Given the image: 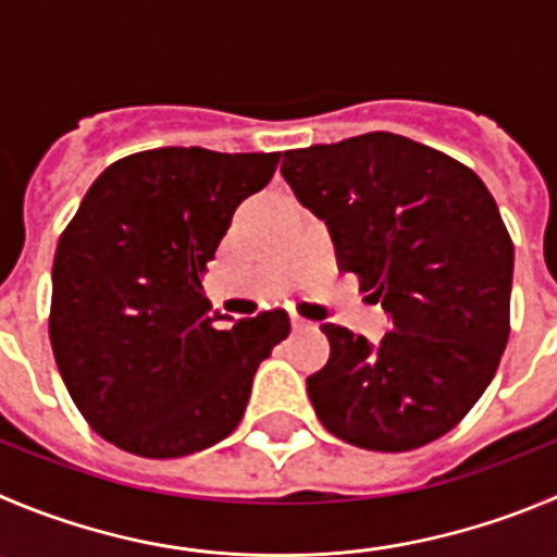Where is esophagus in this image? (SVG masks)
<instances>
[{
	"label": "esophagus",
	"mask_w": 557,
	"mask_h": 557,
	"mask_svg": "<svg viewBox=\"0 0 557 557\" xmlns=\"http://www.w3.org/2000/svg\"><path fill=\"white\" fill-rule=\"evenodd\" d=\"M290 326H294V330H308V326H310V321H305L302 315L290 313Z\"/></svg>",
	"instance_id": "1"
}]
</instances>
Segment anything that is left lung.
<instances>
[{
    "mask_svg": "<svg viewBox=\"0 0 557 557\" xmlns=\"http://www.w3.org/2000/svg\"><path fill=\"white\" fill-rule=\"evenodd\" d=\"M283 178L330 231L393 330L379 343L324 324L330 360L308 396L330 434L401 450L448 434L508 343L513 244L470 168L389 132L285 150Z\"/></svg>",
    "mask_w": 557,
    "mask_h": 557,
    "instance_id": "8db88e82",
    "label": "left lung"
}]
</instances>
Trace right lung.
<instances>
[{
	"instance_id": "right-lung-1",
	"label": "right lung",
	"mask_w": 557,
	"mask_h": 557,
	"mask_svg": "<svg viewBox=\"0 0 557 557\" xmlns=\"http://www.w3.org/2000/svg\"><path fill=\"white\" fill-rule=\"evenodd\" d=\"M280 153L156 148L87 189L51 269L49 337L67 393L117 448L175 459L225 440L252 376L290 332L285 310L225 325L202 272L233 211Z\"/></svg>"
}]
</instances>
